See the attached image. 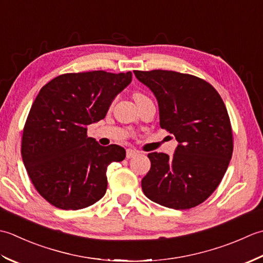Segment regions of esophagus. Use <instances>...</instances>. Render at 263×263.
Wrapping results in <instances>:
<instances>
[{"instance_id":"34e87169","label":"esophagus","mask_w":263,"mask_h":263,"mask_svg":"<svg viewBox=\"0 0 263 263\" xmlns=\"http://www.w3.org/2000/svg\"><path fill=\"white\" fill-rule=\"evenodd\" d=\"M136 154H137V151H136V149L127 148V151H126V157H127V159H132V158L135 157Z\"/></svg>"}]
</instances>
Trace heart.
Returning a JSON list of instances; mask_svg holds the SVG:
<instances>
[{"mask_svg": "<svg viewBox=\"0 0 263 263\" xmlns=\"http://www.w3.org/2000/svg\"><path fill=\"white\" fill-rule=\"evenodd\" d=\"M143 98H146V96L142 94V93H139V92H136L135 94H134V99H135V101L139 100V99H143Z\"/></svg>", "mask_w": 263, "mask_h": 263, "instance_id": "obj_1", "label": "heart"}]
</instances>
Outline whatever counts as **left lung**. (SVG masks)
<instances>
[{
  "label": "left lung",
  "instance_id": "1",
  "mask_svg": "<svg viewBox=\"0 0 263 263\" xmlns=\"http://www.w3.org/2000/svg\"><path fill=\"white\" fill-rule=\"evenodd\" d=\"M158 100L160 127L179 145L169 158L148 153L151 169L142 190L151 201L176 210L204 202L220 184L233 154V132L221 96L211 84L171 70H135Z\"/></svg>",
  "mask_w": 263,
  "mask_h": 263
}]
</instances>
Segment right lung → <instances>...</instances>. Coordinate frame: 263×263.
I'll return each mask as SVG.
<instances>
[{"label":"right lung","mask_w":263,"mask_h":263,"mask_svg":"<svg viewBox=\"0 0 263 263\" xmlns=\"http://www.w3.org/2000/svg\"><path fill=\"white\" fill-rule=\"evenodd\" d=\"M132 72L63 73L40 90L21 139V155L42 197L62 210L87 208L104 196L106 169L126 157L116 144L101 146L87 136L110 104L130 84Z\"/></svg>","instance_id":"1"}]
</instances>
